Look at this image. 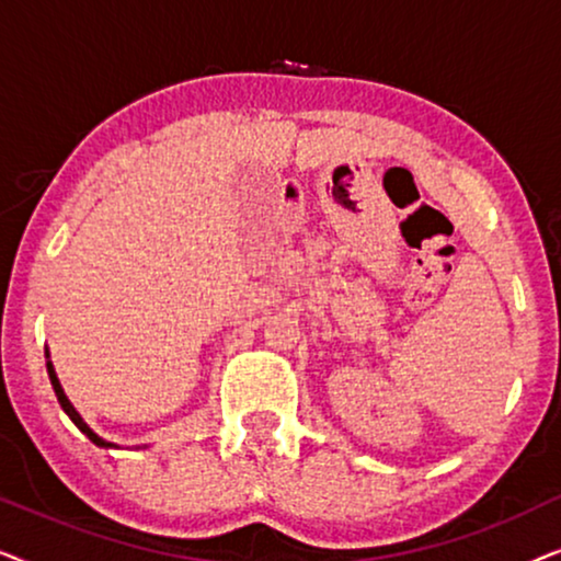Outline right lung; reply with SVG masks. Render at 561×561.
I'll list each match as a JSON object with an SVG mask.
<instances>
[{
    "mask_svg": "<svg viewBox=\"0 0 561 561\" xmlns=\"http://www.w3.org/2000/svg\"><path fill=\"white\" fill-rule=\"evenodd\" d=\"M48 375H50L53 390H56V396H58V403H60V409H64V411L68 413V419H71V421H73V424H76V426H79V428H81V432H83V434H87V436H89V439L96 444V447H114V444H112V442H104V439H102V436H96L94 432H91V428H89L87 424H83V419L79 416V411H76V409H73V405H71V401H68V398H66V393H64V388H60V382H58V378H56V370H53L50 359H48Z\"/></svg>",
    "mask_w": 561,
    "mask_h": 561,
    "instance_id": "add662e5",
    "label": "right lung"
}]
</instances>
